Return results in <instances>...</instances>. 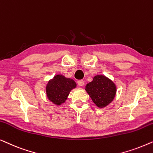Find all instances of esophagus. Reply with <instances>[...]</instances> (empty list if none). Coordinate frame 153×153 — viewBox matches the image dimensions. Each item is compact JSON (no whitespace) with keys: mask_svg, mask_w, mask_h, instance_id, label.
<instances>
[{"mask_svg":"<svg viewBox=\"0 0 153 153\" xmlns=\"http://www.w3.org/2000/svg\"><path fill=\"white\" fill-rule=\"evenodd\" d=\"M84 84H85V82H84L83 80H82V79L77 81V85H78L79 86H80V87H82V86L84 85Z\"/></svg>","mask_w":153,"mask_h":153,"instance_id":"esophagus-1","label":"esophagus"}]
</instances>
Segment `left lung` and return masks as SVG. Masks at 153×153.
<instances>
[{"instance_id": "left-lung-1", "label": "left lung", "mask_w": 153, "mask_h": 153, "mask_svg": "<svg viewBox=\"0 0 153 153\" xmlns=\"http://www.w3.org/2000/svg\"><path fill=\"white\" fill-rule=\"evenodd\" d=\"M85 90L96 106L103 108L112 102L117 93L114 82L103 75H96L86 85Z\"/></svg>"}]
</instances>
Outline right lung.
I'll return each mask as SVG.
<instances>
[{"label": "right lung", "mask_w": 153, "mask_h": 153, "mask_svg": "<svg viewBox=\"0 0 153 153\" xmlns=\"http://www.w3.org/2000/svg\"><path fill=\"white\" fill-rule=\"evenodd\" d=\"M74 79L66 77L62 74H57L47 83L46 91L47 98L53 104L60 105L65 102L69 93L76 87Z\"/></svg>", "instance_id": "right-lung-1"}]
</instances>
